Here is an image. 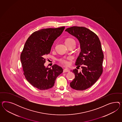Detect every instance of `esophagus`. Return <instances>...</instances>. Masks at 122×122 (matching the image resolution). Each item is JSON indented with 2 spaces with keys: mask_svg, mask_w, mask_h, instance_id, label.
<instances>
[{
  "mask_svg": "<svg viewBox=\"0 0 122 122\" xmlns=\"http://www.w3.org/2000/svg\"><path fill=\"white\" fill-rule=\"evenodd\" d=\"M69 72V71L66 68H64L63 70V73H65V72Z\"/></svg>",
  "mask_w": 122,
  "mask_h": 122,
  "instance_id": "1",
  "label": "esophagus"
}]
</instances>
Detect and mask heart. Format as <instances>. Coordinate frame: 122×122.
Listing matches in <instances>:
<instances>
[{"label": "heart", "mask_w": 122, "mask_h": 122, "mask_svg": "<svg viewBox=\"0 0 122 122\" xmlns=\"http://www.w3.org/2000/svg\"><path fill=\"white\" fill-rule=\"evenodd\" d=\"M71 43H74L75 44L76 43V41H75V40L72 38H68L65 41L66 44H70ZM70 59H71V57H68L67 58H61L59 59V60L60 63H62L63 65L67 66L69 64V60Z\"/></svg>", "instance_id": "1"}]
</instances>
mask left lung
<instances>
[{"label":"left lung","mask_w":122,"mask_h":122,"mask_svg":"<svg viewBox=\"0 0 122 122\" xmlns=\"http://www.w3.org/2000/svg\"><path fill=\"white\" fill-rule=\"evenodd\" d=\"M65 31L77 38L81 49L75 64L82 70L80 72L76 69L72 71L75 78L70 83L71 87L84 90L92 86L102 73L104 55L101 42L96 34L85 27L72 26Z\"/></svg>","instance_id":"8db88e82"}]
</instances>
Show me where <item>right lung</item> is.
<instances>
[{
  "label": "right lung",
  "instance_id": "add662e5",
  "mask_svg": "<svg viewBox=\"0 0 122 122\" xmlns=\"http://www.w3.org/2000/svg\"><path fill=\"white\" fill-rule=\"evenodd\" d=\"M65 27L43 29L33 32L27 40L20 55L24 75L31 85L40 90L52 88L56 79L63 72L57 64L52 69L44 66L45 56L50 54L56 39Z\"/></svg>",
  "mask_w": 122,
  "mask_h": 122
}]
</instances>
